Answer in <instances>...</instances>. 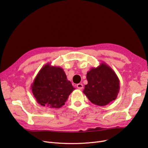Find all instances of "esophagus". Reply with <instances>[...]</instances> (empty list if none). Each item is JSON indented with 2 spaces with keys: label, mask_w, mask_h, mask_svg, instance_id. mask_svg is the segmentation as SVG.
<instances>
[{
  "label": "esophagus",
  "mask_w": 148,
  "mask_h": 148,
  "mask_svg": "<svg viewBox=\"0 0 148 148\" xmlns=\"http://www.w3.org/2000/svg\"><path fill=\"white\" fill-rule=\"evenodd\" d=\"M77 88H78L79 89H82L83 88V85L82 83H79L77 84Z\"/></svg>",
  "instance_id": "esophagus-1"
}]
</instances>
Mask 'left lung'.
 Masks as SVG:
<instances>
[{
    "instance_id": "1",
    "label": "left lung",
    "mask_w": 148,
    "mask_h": 148,
    "mask_svg": "<svg viewBox=\"0 0 148 148\" xmlns=\"http://www.w3.org/2000/svg\"><path fill=\"white\" fill-rule=\"evenodd\" d=\"M88 84L83 92L91 103L104 106L117 98L119 80L113 70L104 62L87 73Z\"/></svg>"
}]
</instances>
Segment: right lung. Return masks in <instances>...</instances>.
Masks as SVG:
<instances>
[{
  "label": "right lung",
  "instance_id": "obj_1",
  "mask_svg": "<svg viewBox=\"0 0 148 148\" xmlns=\"http://www.w3.org/2000/svg\"><path fill=\"white\" fill-rule=\"evenodd\" d=\"M31 89L38 103L52 108L63 106L75 89L64 69L45 64L36 75Z\"/></svg>",
  "mask_w": 148,
  "mask_h": 148
}]
</instances>
